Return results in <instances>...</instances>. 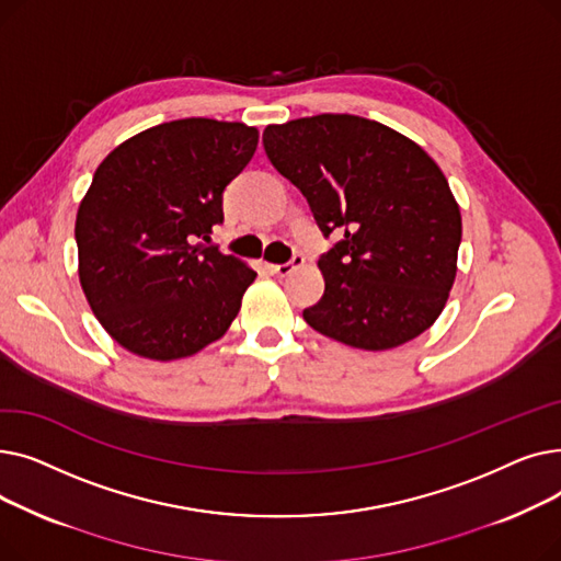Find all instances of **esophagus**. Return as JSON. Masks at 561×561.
<instances>
[{
  "label": "esophagus",
  "instance_id": "1",
  "mask_svg": "<svg viewBox=\"0 0 561 561\" xmlns=\"http://www.w3.org/2000/svg\"><path fill=\"white\" fill-rule=\"evenodd\" d=\"M302 265H305V256H302V254H296V256H293V259L286 261V263H273L271 271H273L275 275H279V277H286V275H290L293 271L302 268Z\"/></svg>",
  "mask_w": 561,
  "mask_h": 561
}]
</instances>
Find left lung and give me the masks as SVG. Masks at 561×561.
Segmentation results:
<instances>
[{"mask_svg":"<svg viewBox=\"0 0 561 561\" xmlns=\"http://www.w3.org/2000/svg\"><path fill=\"white\" fill-rule=\"evenodd\" d=\"M263 147L322 233L343 231L318 261L325 293L302 311L309 328L373 352L430 330L455 284L461 214L423 147L347 113L268 125Z\"/></svg>","mask_w":561,"mask_h":561,"instance_id":"8db88e82","label":"left lung"}]
</instances>
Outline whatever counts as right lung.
<instances>
[{
    "label": "right lung",
    "instance_id": "obj_1",
    "mask_svg": "<svg viewBox=\"0 0 561 561\" xmlns=\"http://www.w3.org/2000/svg\"><path fill=\"white\" fill-rule=\"evenodd\" d=\"M256 142V127L184 117L131 136L98 165L75 222L79 282L117 345L174 362L225 336L256 273L209 233Z\"/></svg>",
    "mask_w": 561,
    "mask_h": 561
}]
</instances>
